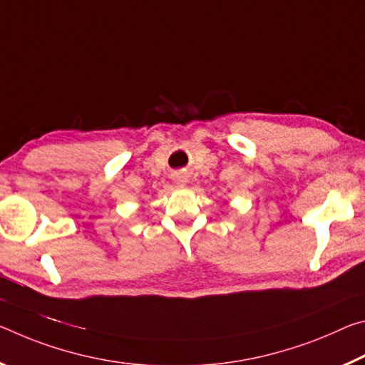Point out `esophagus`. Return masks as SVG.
<instances>
[{
    "mask_svg": "<svg viewBox=\"0 0 365 365\" xmlns=\"http://www.w3.org/2000/svg\"><path fill=\"white\" fill-rule=\"evenodd\" d=\"M175 181H176V184H178V186H186V184H187V176L186 175H182V173H181V175H178L176 178H175Z\"/></svg>",
    "mask_w": 365,
    "mask_h": 365,
    "instance_id": "34e87169",
    "label": "esophagus"
}]
</instances>
